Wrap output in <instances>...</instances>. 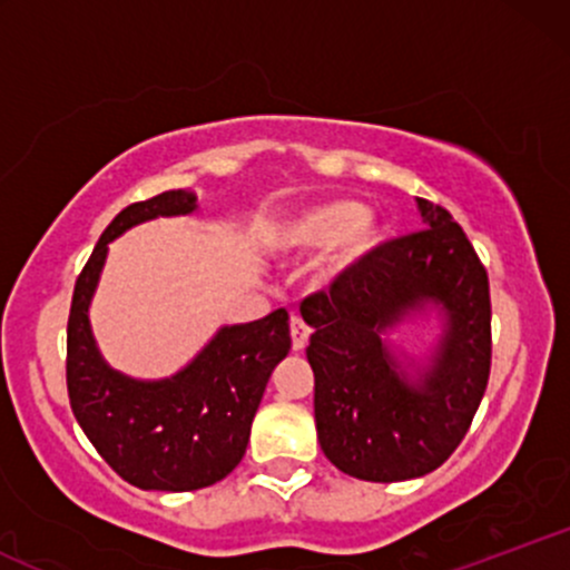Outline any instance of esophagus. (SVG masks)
I'll return each mask as SVG.
<instances>
[{"mask_svg": "<svg viewBox=\"0 0 570 570\" xmlns=\"http://www.w3.org/2000/svg\"><path fill=\"white\" fill-rule=\"evenodd\" d=\"M289 330H292V348L303 351L307 345V337H311V326H307L299 316H292Z\"/></svg>", "mask_w": 570, "mask_h": 570, "instance_id": "obj_1", "label": "esophagus"}]
</instances>
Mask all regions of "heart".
Segmentation results:
<instances>
[{
    "label": "heart",
    "mask_w": 570,
    "mask_h": 570,
    "mask_svg": "<svg viewBox=\"0 0 570 570\" xmlns=\"http://www.w3.org/2000/svg\"><path fill=\"white\" fill-rule=\"evenodd\" d=\"M381 240V225L353 200L318 203L281 222L273 233V246L284 254H322L335 248L332 276L362 265Z\"/></svg>",
    "instance_id": "1"
}]
</instances>
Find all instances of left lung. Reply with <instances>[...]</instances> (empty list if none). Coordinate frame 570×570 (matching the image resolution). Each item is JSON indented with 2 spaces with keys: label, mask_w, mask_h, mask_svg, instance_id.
I'll return each mask as SVG.
<instances>
[{
  "label": "left lung",
  "mask_w": 570,
  "mask_h": 570,
  "mask_svg": "<svg viewBox=\"0 0 570 570\" xmlns=\"http://www.w3.org/2000/svg\"><path fill=\"white\" fill-rule=\"evenodd\" d=\"M417 208L426 230L377 246L299 305L313 326L318 442L356 480L402 482L440 469L488 389V273L448 208L423 198ZM429 306L441 311L443 335L432 362L410 373L382 335Z\"/></svg>",
  "instance_id": "left-lung-1"
}]
</instances>
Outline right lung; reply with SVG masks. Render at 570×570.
Returning <instances> with one entry per match:
<instances>
[{
    "instance_id": "obj_1",
    "label": "right lung",
    "mask_w": 570,
    "mask_h": 570,
    "mask_svg": "<svg viewBox=\"0 0 570 570\" xmlns=\"http://www.w3.org/2000/svg\"><path fill=\"white\" fill-rule=\"evenodd\" d=\"M195 193L168 189L130 203L109 222L71 294L67 389L71 412L98 455L141 490L208 488L225 480L246 453L252 421L273 370L292 348L284 307L259 322L222 326L185 370L163 381H136L104 362L88 307L109 244L158 217L193 214Z\"/></svg>"
}]
</instances>
